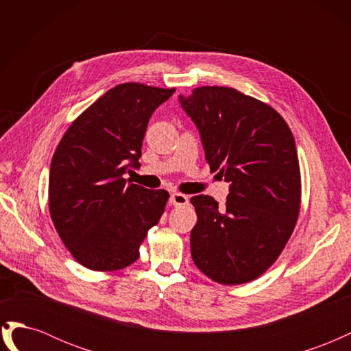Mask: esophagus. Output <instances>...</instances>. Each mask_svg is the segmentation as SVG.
Instances as JSON below:
<instances>
[{
    "mask_svg": "<svg viewBox=\"0 0 351 351\" xmlns=\"http://www.w3.org/2000/svg\"><path fill=\"white\" fill-rule=\"evenodd\" d=\"M169 204H171L173 206H182V205H187L189 204V197L183 193H171V196H169Z\"/></svg>",
    "mask_w": 351,
    "mask_h": 351,
    "instance_id": "obj_1",
    "label": "esophagus"
}]
</instances>
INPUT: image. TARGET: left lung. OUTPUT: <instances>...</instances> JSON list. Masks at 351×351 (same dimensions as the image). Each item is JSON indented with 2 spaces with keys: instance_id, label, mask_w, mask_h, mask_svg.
Masks as SVG:
<instances>
[{
  "instance_id": "1",
  "label": "left lung",
  "mask_w": 351,
  "mask_h": 351,
  "mask_svg": "<svg viewBox=\"0 0 351 351\" xmlns=\"http://www.w3.org/2000/svg\"><path fill=\"white\" fill-rule=\"evenodd\" d=\"M178 102L199 130L210 171L230 183L224 206L206 195L190 199L193 262L217 282H249L277 261L299 217L294 137L269 105L232 88H196Z\"/></svg>"
}]
</instances>
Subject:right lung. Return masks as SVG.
<instances>
[{
  "mask_svg": "<svg viewBox=\"0 0 351 351\" xmlns=\"http://www.w3.org/2000/svg\"><path fill=\"white\" fill-rule=\"evenodd\" d=\"M174 90L119 84L62 136L49 169V214L62 243L83 267H129L139 258L147 230L161 218L168 192L132 184L124 174L141 167L147 123Z\"/></svg>",
  "mask_w": 351,
  "mask_h": 351,
  "instance_id": "add662e5",
  "label": "right lung"
}]
</instances>
